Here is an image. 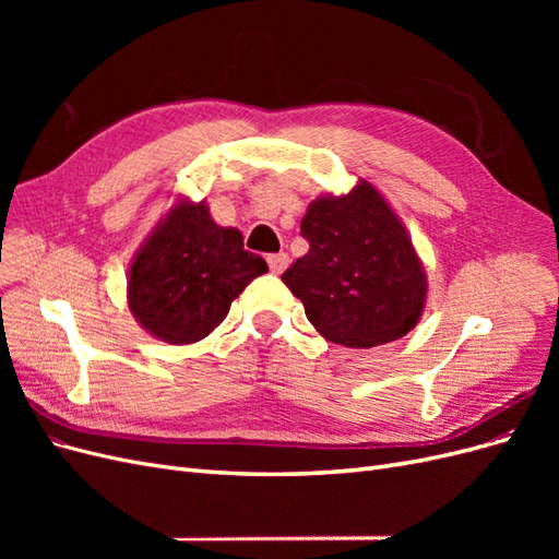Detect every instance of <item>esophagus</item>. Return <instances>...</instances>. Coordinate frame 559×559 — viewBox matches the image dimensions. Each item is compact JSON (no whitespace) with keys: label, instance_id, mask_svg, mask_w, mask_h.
Here are the masks:
<instances>
[{"label":"esophagus","instance_id":"esophagus-1","mask_svg":"<svg viewBox=\"0 0 559 559\" xmlns=\"http://www.w3.org/2000/svg\"><path fill=\"white\" fill-rule=\"evenodd\" d=\"M267 265H270V273H273V275H280V273H284V267L289 265V257H286L284 251H280V253H270V257H267Z\"/></svg>","mask_w":559,"mask_h":559}]
</instances>
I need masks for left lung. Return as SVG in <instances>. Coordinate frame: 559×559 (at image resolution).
<instances>
[{
    "instance_id": "1",
    "label": "left lung",
    "mask_w": 559,
    "mask_h": 559,
    "mask_svg": "<svg viewBox=\"0 0 559 559\" xmlns=\"http://www.w3.org/2000/svg\"><path fill=\"white\" fill-rule=\"evenodd\" d=\"M300 235L310 249L282 282L326 341L370 349L417 324L425 273L408 233L368 181L343 198L314 200Z\"/></svg>"
}]
</instances>
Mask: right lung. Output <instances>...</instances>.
<instances>
[{
  "label": "right lung",
  "mask_w": 559,
  "mask_h": 559,
  "mask_svg": "<svg viewBox=\"0 0 559 559\" xmlns=\"http://www.w3.org/2000/svg\"><path fill=\"white\" fill-rule=\"evenodd\" d=\"M267 265L235 228L212 222L207 207L181 202L154 230L130 267L128 306L140 324L173 345L210 335L245 286Z\"/></svg>",
  "instance_id": "right-lung-1"
}]
</instances>
